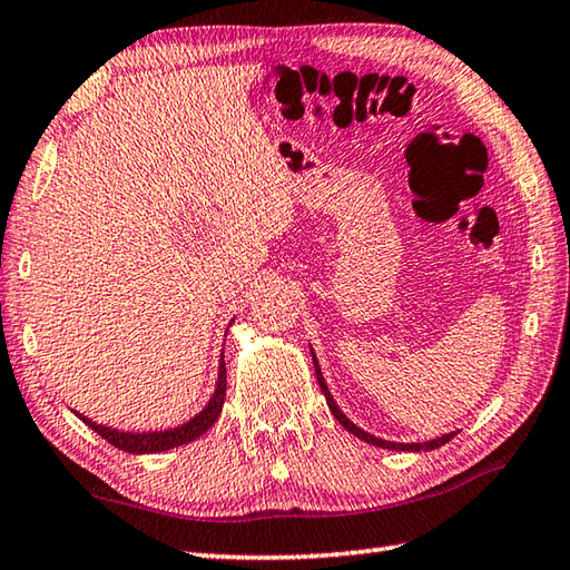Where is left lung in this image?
<instances>
[{
    "label": "left lung",
    "mask_w": 570,
    "mask_h": 570,
    "mask_svg": "<svg viewBox=\"0 0 570 570\" xmlns=\"http://www.w3.org/2000/svg\"><path fill=\"white\" fill-rule=\"evenodd\" d=\"M313 362H316V355H313ZM316 377H318V384H321V392H323V396H325V402H328V409L333 411V416L343 423V426L350 431V433H355L357 439H362V441H367V443H372V445H377V448H390V451H433V448H441V445H445L448 441L453 439L455 433H448V435H441V439H435V441H429V443H392V441H382V439H374L372 433H365L362 429H357L353 421H350L341 409H337V404L333 402V396H331V392H328V386H325V382H323V374H321V367H318V362H316Z\"/></svg>",
    "instance_id": "8db88e82"
}]
</instances>
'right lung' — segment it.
Returning a JSON list of instances; mask_svg holds the SVG:
<instances>
[{
    "label": "right lung",
    "mask_w": 570,
    "mask_h": 570,
    "mask_svg": "<svg viewBox=\"0 0 570 570\" xmlns=\"http://www.w3.org/2000/svg\"><path fill=\"white\" fill-rule=\"evenodd\" d=\"M225 390H227V372H225V360L220 362V377H217V390L210 399V404L205 406L196 419H190L188 423L171 431H159V433H122V431H115V429H105L98 426V423L80 416L88 426L102 435L107 443H112L119 451H127V453H161L168 451V448H176V445H184L196 441L198 435H203L208 431L213 423L217 421L223 411V402H225Z\"/></svg>",
    "instance_id": "add662e5"
}]
</instances>
